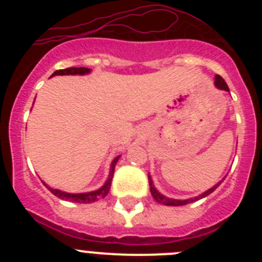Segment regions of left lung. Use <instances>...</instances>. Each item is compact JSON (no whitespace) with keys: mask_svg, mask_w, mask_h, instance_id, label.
<instances>
[{"mask_svg":"<svg viewBox=\"0 0 262 262\" xmlns=\"http://www.w3.org/2000/svg\"><path fill=\"white\" fill-rule=\"evenodd\" d=\"M215 86L217 88V89H221V90H226V92H230V89H228V85L226 84V81L223 80V78L221 77V76H215ZM227 177V176H226ZM224 177V178H226ZM224 178L222 180V181L217 182L216 185H214L212 187H210L209 190H206L205 193H202L201 195L198 196H194V198H189V200H174V198H168V196L163 195V194L160 193L159 190H157L156 187H155L154 185V181H152V177L149 174H148V181H149V189H151V194L152 196H154L155 200L157 201L159 203H163V205L165 206H184V205H187V203H191V202H195V201L198 200H202V198H205V196H207L209 194H211L212 191L216 189L219 185L222 184V182L224 181Z\"/></svg>","mask_w":262,"mask_h":262,"instance_id":"1","label":"left lung"}]
</instances>
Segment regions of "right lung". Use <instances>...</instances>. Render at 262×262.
Wrapping results in <instances>:
<instances>
[{
    "instance_id": "add662e5",
    "label": "right lung",
    "mask_w": 262,
    "mask_h": 262,
    "mask_svg": "<svg viewBox=\"0 0 262 262\" xmlns=\"http://www.w3.org/2000/svg\"><path fill=\"white\" fill-rule=\"evenodd\" d=\"M90 73V69L89 68H67V69H60V71L53 72V76H62V75H80V76H84ZM120 156H117L114 160H113V163L110 165V173H108V177L106 180L105 184L102 186L97 189L94 191H88V193H77V194H73V193H67V191H61L59 189H52V187L48 186L46 182L43 184L48 187V190L53 194V195L59 196L60 200H66V201H71V202H76V203H92V202H96V201L102 200L107 195L108 190H110L111 187V180H113V176H114V170H115V165H117L118 160H119Z\"/></svg>"
}]
</instances>
